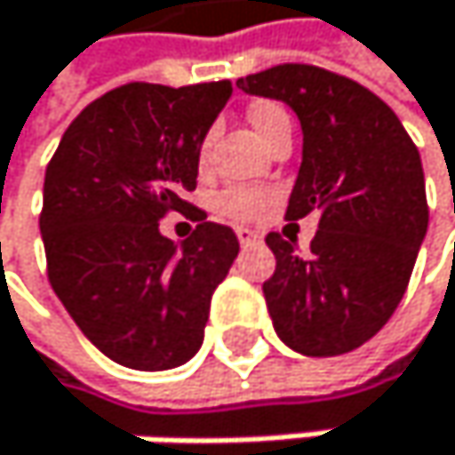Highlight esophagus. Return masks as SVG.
<instances>
[{
	"label": "esophagus",
	"instance_id": "esophagus-1",
	"mask_svg": "<svg viewBox=\"0 0 455 455\" xmlns=\"http://www.w3.org/2000/svg\"><path fill=\"white\" fill-rule=\"evenodd\" d=\"M237 240H240V245H253V243H259L261 237L256 235V232H251V229H237Z\"/></svg>",
	"mask_w": 455,
	"mask_h": 455
}]
</instances>
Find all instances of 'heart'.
<instances>
[{
  "label": "heart",
  "instance_id": "obj_1",
  "mask_svg": "<svg viewBox=\"0 0 455 455\" xmlns=\"http://www.w3.org/2000/svg\"><path fill=\"white\" fill-rule=\"evenodd\" d=\"M248 116L256 133L265 141H270L283 125H289V116L278 103H256L251 106ZM215 204L223 215H229L235 220H253L267 207V194H261V190H253V188H229L218 196Z\"/></svg>",
  "mask_w": 455,
  "mask_h": 455
}]
</instances>
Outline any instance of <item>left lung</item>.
Listing matches in <instances>:
<instances>
[{"instance_id":"8db88e82","label":"left lung","mask_w":455,"mask_h":455,"mask_svg":"<svg viewBox=\"0 0 455 455\" xmlns=\"http://www.w3.org/2000/svg\"><path fill=\"white\" fill-rule=\"evenodd\" d=\"M237 86L300 119L303 164L286 218L319 215L308 256L267 235L275 273L261 289L275 333L308 357L352 352L398 308L426 237L420 152L385 100L339 73L275 65Z\"/></svg>"}]
</instances>
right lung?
<instances>
[{
  "instance_id": "add662e5",
  "label": "right lung",
  "mask_w": 455,
  "mask_h": 455,
  "mask_svg": "<svg viewBox=\"0 0 455 455\" xmlns=\"http://www.w3.org/2000/svg\"><path fill=\"white\" fill-rule=\"evenodd\" d=\"M229 98V81L116 86L70 122L45 169L48 281L81 333L128 369L166 371L199 352L212 291L240 253L229 226L185 202ZM166 212L200 220L182 246L160 235Z\"/></svg>"
}]
</instances>
